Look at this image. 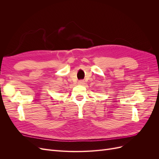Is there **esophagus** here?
Returning a JSON list of instances; mask_svg holds the SVG:
<instances>
[{
    "instance_id": "obj_1",
    "label": "esophagus",
    "mask_w": 159,
    "mask_h": 159,
    "mask_svg": "<svg viewBox=\"0 0 159 159\" xmlns=\"http://www.w3.org/2000/svg\"><path fill=\"white\" fill-rule=\"evenodd\" d=\"M84 83H85V81L84 80H80L78 81V84H80V85H83V84H84Z\"/></svg>"
}]
</instances>
